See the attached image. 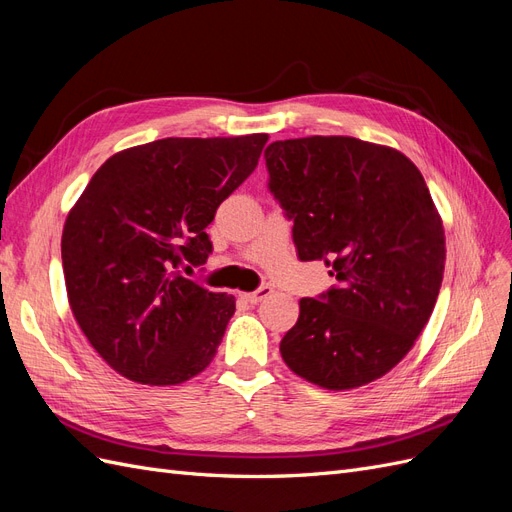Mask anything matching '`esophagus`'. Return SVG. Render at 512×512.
Masks as SVG:
<instances>
[{"label": "esophagus", "mask_w": 512, "mask_h": 512, "mask_svg": "<svg viewBox=\"0 0 512 512\" xmlns=\"http://www.w3.org/2000/svg\"><path fill=\"white\" fill-rule=\"evenodd\" d=\"M271 292H273V288H271V286H260L256 292H245V294H243V299H245L247 303L256 305V303H260L262 299H267Z\"/></svg>", "instance_id": "obj_1"}]
</instances>
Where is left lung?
Returning a JSON list of instances; mask_svg holds the SVG:
<instances>
[{
  "mask_svg": "<svg viewBox=\"0 0 512 512\" xmlns=\"http://www.w3.org/2000/svg\"><path fill=\"white\" fill-rule=\"evenodd\" d=\"M265 158L299 258L324 260L339 282L299 301L282 359L327 391L359 389L389 374L429 322L446 260L440 213L393 147L307 136L271 143Z\"/></svg>",
  "mask_w": 512,
  "mask_h": 512,
  "instance_id": "left-lung-1",
  "label": "left lung"
}]
</instances>
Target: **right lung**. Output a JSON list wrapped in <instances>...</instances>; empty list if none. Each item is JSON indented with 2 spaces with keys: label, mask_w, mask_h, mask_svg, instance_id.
Masks as SVG:
<instances>
[{
  "label": "right lung",
  "mask_w": 512,
  "mask_h": 512,
  "mask_svg": "<svg viewBox=\"0 0 512 512\" xmlns=\"http://www.w3.org/2000/svg\"><path fill=\"white\" fill-rule=\"evenodd\" d=\"M269 134L162 138L123 149L91 177L61 235L68 303L117 374L173 386L211 361L235 297L179 273L211 254L205 228L254 173Z\"/></svg>",
  "instance_id": "right-lung-1"
}]
</instances>
